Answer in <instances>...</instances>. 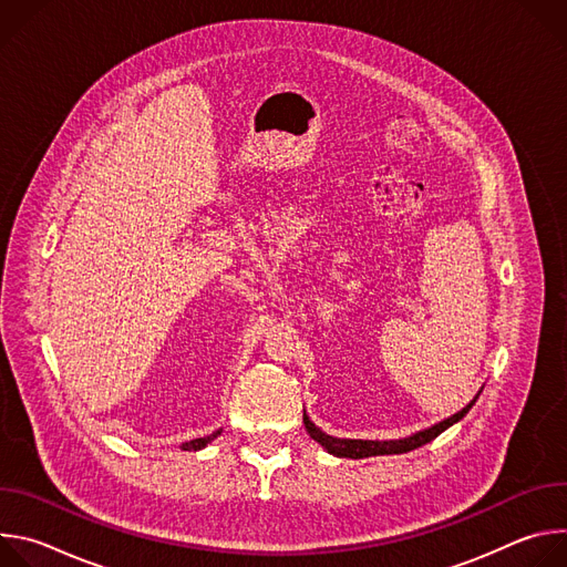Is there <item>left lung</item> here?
I'll return each mask as SVG.
<instances>
[{"instance_id": "1", "label": "left lung", "mask_w": 567, "mask_h": 567, "mask_svg": "<svg viewBox=\"0 0 567 567\" xmlns=\"http://www.w3.org/2000/svg\"><path fill=\"white\" fill-rule=\"evenodd\" d=\"M477 399V396H475ZM475 399L468 403L466 409H462L460 413H455L453 417L422 431V433H415L411 437H403V440H390V442H372V440H339V437H332V435H326L320 429H316L309 417L302 413V422H305V429L307 433L311 435V440H316L320 446H326L332 455L337 457H352V460H361V457H372V455H392V453H409V451H415L424 444H429L431 440H435L440 433H444L449 426H453L455 422H460L475 403Z\"/></svg>"}]
</instances>
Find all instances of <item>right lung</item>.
Wrapping results in <instances>:
<instances>
[{
  "label": "right lung",
  "instance_id": "1",
  "mask_svg": "<svg viewBox=\"0 0 567 567\" xmlns=\"http://www.w3.org/2000/svg\"><path fill=\"white\" fill-rule=\"evenodd\" d=\"M217 435H219V431H215L213 435H206V437H197V440L184 442V444H182V449H184V451H199V449H204L208 442H213Z\"/></svg>",
  "mask_w": 567,
  "mask_h": 567
}]
</instances>
